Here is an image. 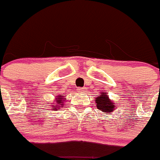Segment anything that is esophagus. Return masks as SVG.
Returning a JSON list of instances; mask_svg holds the SVG:
<instances>
[{
  "mask_svg": "<svg viewBox=\"0 0 160 160\" xmlns=\"http://www.w3.org/2000/svg\"><path fill=\"white\" fill-rule=\"evenodd\" d=\"M78 91L79 92H85V91H86V88H78Z\"/></svg>",
  "mask_w": 160,
  "mask_h": 160,
  "instance_id": "34e87169",
  "label": "esophagus"
}]
</instances>
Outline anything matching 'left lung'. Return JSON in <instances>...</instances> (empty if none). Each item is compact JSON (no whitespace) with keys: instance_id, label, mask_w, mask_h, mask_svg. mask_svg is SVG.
Returning <instances> with one entry per match:
<instances>
[{"instance_id":"8db88e82","label":"left lung","mask_w":160,"mask_h":160,"mask_svg":"<svg viewBox=\"0 0 160 160\" xmlns=\"http://www.w3.org/2000/svg\"><path fill=\"white\" fill-rule=\"evenodd\" d=\"M98 109L101 110L102 112H106L107 114H112L116 108L115 102L109 98L108 94L104 92H101V95H98L95 99Z\"/></svg>"}]
</instances>
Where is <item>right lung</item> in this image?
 <instances>
[{
	"label": "right lung",
	"instance_id": "obj_1",
	"mask_svg": "<svg viewBox=\"0 0 160 160\" xmlns=\"http://www.w3.org/2000/svg\"><path fill=\"white\" fill-rule=\"evenodd\" d=\"M64 98V97L61 95H58L56 97L55 100H54L55 102H53V103H55V104H53L51 106L53 111H58V109L62 108V107L64 106V105H63V102H64L65 98Z\"/></svg>",
	"mask_w": 160,
	"mask_h": 160
}]
</instances>
